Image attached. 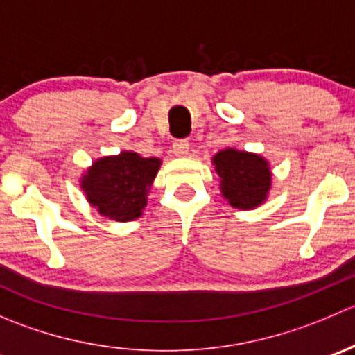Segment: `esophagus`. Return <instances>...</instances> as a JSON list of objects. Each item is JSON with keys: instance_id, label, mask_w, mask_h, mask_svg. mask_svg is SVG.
Instances as JSON below:
<instances>
[{"instance_id": "34e87169", "label": "esophagus", "mask_w": 355, "mask_h": 355, "mask_svg": "<svg viewBox=\"0 0 355 355\" xmlns=\"http://www.w3.org/2000/svg\"><path fill=\"white\" fill-rule=\"evenodd\" d=\"M171 151H173L175 156L185 157L189 155V142L185 141V139H182V141H175L173 146H171Z\"/></svg>"}]
</instances>
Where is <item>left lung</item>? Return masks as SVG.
Masks as SVG:
<instances>
[{
    "label": "left lung",
    "instance_id": "obj_1",
    "mask_svg": "<svg viewBox=\"0 0 355 355\" xmlns=\"http://www.w3.org/2000/svg\"><path fill=\"white\" fill-rule=\"evenodd\" d=\"M211 161L220 177L221 196L232 207L254 209L268 199L273 173L266 157L228 148L218 151Z\"/></svg>",
    "mask_w": 355,
    "mask_h": 355
}]
</instances>
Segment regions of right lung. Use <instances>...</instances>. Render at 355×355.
I'll list each match as a JSON object with an SVG mask.
<instances>
[{
    "label": "right lung",
    "mask_w": 355,
    "mask_h": 355,
    "mask_svg": "<svg viewBox=\"0 0 355 355\" xmlns=\"http://www.w3.org/2000/svg\"><path fill=\"white\" fill-rule=\"evenodd\" d=\"M159 166V157H142L134 151L103 156L82 173L80 189L101 216L132 221L142 216Z\"/></svg>",
    "instance_id": "1"
}]
</instances>
